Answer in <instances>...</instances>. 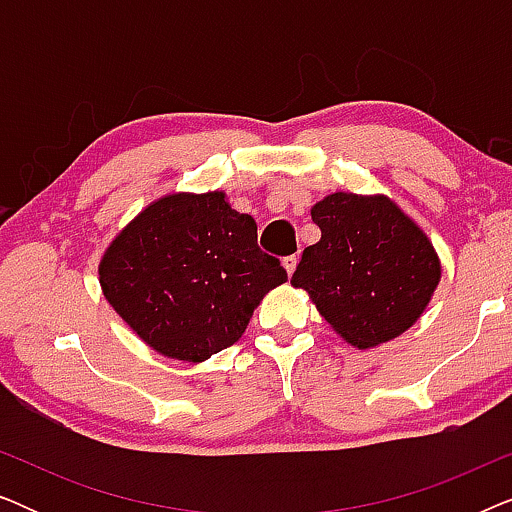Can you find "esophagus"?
Listing matches in <instances>:
<instances>
[{"mask_svg":"<svg viewBox=\"0 0 512 512\" xmlns=\"http://www.w3.org/2000/svg\"><path fill=\"white\" fill-rule=\"evenodd\" d=\"M282 263H284L286 272H289V275H293V270H296V265H298V256H296V254H293V256H286Z\"/></svg>","mask_w":512,"mask_h":512,"instance_id":"1","label":"esophagus"}]
</instances>
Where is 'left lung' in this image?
Wrapping results in <instances>:
<instances>
[{
  "label": "left lung",
  "instance_id": "obj_1",
  "mask_svg": "<svg viewBox=\"0 0 512 512\" xmlns=\"http://www.w3.org/2000/svg\"><path fill=\"white\" fill-rule=\"evenodd\" d=\"M321 240L303 251L291 284L310 293L354 347L387 342L424 312L440 279L426 235L387 198L333 193L312 207Z\"/></svg>",
  "mask_w": 512,
  "mask_h": 512
}]
</instances>
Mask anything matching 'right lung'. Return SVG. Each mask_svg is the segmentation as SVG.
Listing matches in <instances>:
<instances>
[{
	"mask_svg": "<svg viewBox=\"0 0 512 512\" xmlns=\"http://www.w3.org/2000/svg\"><path fill=\"white\" fill-rule=\"evenodd\" d=\"M256 240V221L223 193L167 195L111 242L104 298L156 352L202 361L235 345L265 293L289 279Z\"/></svg>",
	"mask_w": 512,
	"mask_h": 512,
	"instance_id": "add662e5",
	"label": "right lung"
}]
</instances>
